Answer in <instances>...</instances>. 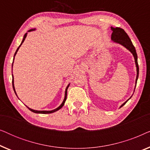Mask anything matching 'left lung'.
<instances>
[{"label":"left lung","mask_w":150,"mask_h":150,"mask_svg":"<svg viewBox=\"0 0 150 150\" xmlns=\"http://www.w3.org/2000/svg\"><path fill=\"white\" fill-rule=\"evenodd\" d=\"M112 30V35H111V40L113 41V42H115L117 44H121L122 46L125 47L126 49L130 51V52L132 53L133 57H134V62H135V65H136V67H137V77H136V81H135V87H136L137 85V80H138L139 78V65H138V61H137V54L136 52V50H135L134 46H133L132 42H131L130 38H129L128 34L125 32V30L122 28H119V27H116V28H113V27H110ZM135 89V88H134ZM132 97V96H131ZM131 97L129 98L128 100H126V102H124V104H122V105L120 106V108L122 107L130 99Z\"/></svg>","instance_id":"8db88e82"}]
</instances>
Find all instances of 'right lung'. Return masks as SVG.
<instances>
[{
  "mask_svg": "<svg viewBox=\"0 0 150 150\" xmlns=\"http://www.w3.org/2000/svg\"><path fill=\"white\" fill-rule=\"evenodd\" d=\"M35 30V28H33V29H30V30H28V32H30V31H33V30ZM26 35H27V33H25V35H24V38H23V40H22V42H21V44H20V45L19 46V47H18V48H17V50H16V52H15V54H14V56H13V61H14V59H15V56L16 55V54H17V52L18 51V50H19V48H20V47L21 46V45L22 44V43L24 42V41L25 40V38H26ZM13 63H12V67H13ZM14 82H13V74H12V85H13V90H14V91H15V93H16V90H15V87H14ZM69 85H70V83L69 84H68V85L67 86V87H66V89H65V98H64V100H63V102L62 103H61V104L60 106H59V107H57V108H55V109H54V110H33V109H31V108H30L29 107H28L27 106V108H28V109H29L30 111H32V112H35V113H41V114H48V113H52V112H56V111H57V110H59V109H61V108L63 107V105H64V104H65V100H66V98H67V89H68V87H69ZM16 96H17V94H16Z\"/></svg>",
  "mask_w": 150,
  "mask_h": 150,
  "instance_id": "1",
  "label": "right lung"
}]
</instances>
